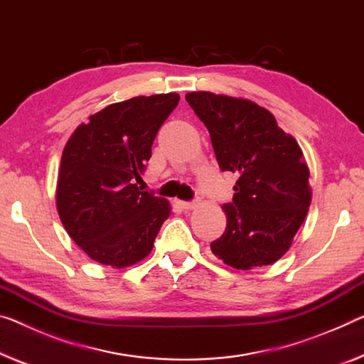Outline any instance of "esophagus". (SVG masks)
<instances>
[{"label": "esophagus", "instance_id": "obj_1", "mask_svg": "<svg viewBox=\"0 0 364 364\" xmlns=\"http://www.w3.org/2000/svg\"><path fill=\"white\" fill-rule=\"evenodd\" d=\"M198 205V198H195V200H190V201H181V206L183 210H192V208H195V206Z\"/></svg>", "mask_w": 364, "mask_h": 364}]
</instances>
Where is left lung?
<instances>
[{
  "label": "left lung",
  "mask_w": 364,
  "mask_h": 364,
  "mask_svg": "<svg viewBox=\"0 0 364 364\" xmlns=\"http://www.w3.org/2000/svg\"><path fill=\"white\" fill-rule=\"evenodd\" d=\"M186 100L210 133L220 169L237 176L232 201L223 205L226 229L211 250L237 270L273 264L311 205L303 151L255 102L205 91L188 92Z\"/></svg>",
  "instance_id": "1"
}]
</instances>
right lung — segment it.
Listing matches in <instances>:
<instances>
[{
  "mask_svg": "<svg viewBox=\"0 0 364 364\" xmlns=\"http://www.w3.org/2000/svg\"><path fill=\"white\" fill-rule=\"evenodd\" d=\"M178 94L139 96L89 117L61 154L57 208L70 237L102 265L143 260L171 215L164 198L138 187L161 125Z\"/></svg>",
  "mask_w": 364,
  "mask_h": 364,
  "instance_id": "1",
  "label": "right lung"
}]
</instances>
